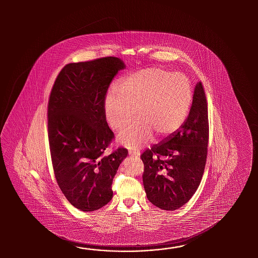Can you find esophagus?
<instances>
[{
	"instance_id": "esophagus-1",
	"label": "esophagus",
	"mask_w": 258,
	"mask_h": 258,
	"mask_svg": "<svg viewBox=\"0 0 258 258\" xmlns=\"http://www.w3.org/2000/svg\"><path fill=\"white\" fill-rule=\"evenodd\" d=\"M129 154L131 156H135V157H139L140 156V151L138 149H134V150H129Z\"/></svg>"
}]
</instances>
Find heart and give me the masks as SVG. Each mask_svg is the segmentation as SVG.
<instances>
[{"label": "heart", "mask_w": 258, "mask_h": 258, "mask_svg": "<svg viewBox=\"0 0 258 258\" xmlns=\"http://www.w3.org/2000/svg\"><path fill=\"white\" fill-rule=\"evenodd\" d=\"M192 99V86L182 73L148 68L121 78L118 89L111 88L104 99V114L110 127L125 128L119 141L138 148L156 138L170 137L180 129Z\"/></svg>", "instance_id": "b5f03b06"}]
</instances>
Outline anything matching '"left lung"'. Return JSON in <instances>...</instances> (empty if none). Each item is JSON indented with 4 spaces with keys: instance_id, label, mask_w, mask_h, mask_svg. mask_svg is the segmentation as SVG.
Here are the masks:
<instances>
[{
    "instance_id": "left-lung-1",
    "label": "left lung",
    "mask_w": 258,
    "mask_h": 258,
    "mask_svg": "<svg viewBox=\"0 0 258 258\" xmlns=\"http://www.w3.org/2000/svg\"><path fill=\"white\" fill-rule=\"evenodd\" d=\"M208 144V103L199 82L181 128L141 155L144 188L154 206L173 211L191 199L202 180Z\"/></svg>"
}]
</instances>
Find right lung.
Here are the masks:
<instances>
[{
	"label": "right lung",
	"instance_id": "obj_1",
	"mask_svg": "<svg viewBox=\"0 0 258 258\" xmlns=\"http://www.w3.org/2000/svg\"><path fill=\"white\" fill-rule=\"evenodd\" d=\"M124 68L117 57L66 64L49 95L48 137L55 178L67 200L81 211L110 202L113 178L128 154L123 148L105 153L114 138L105 117V97Z\"/></svg>",
	"mask_w": 258,
	"mask_h": 258
}]
</instances>
